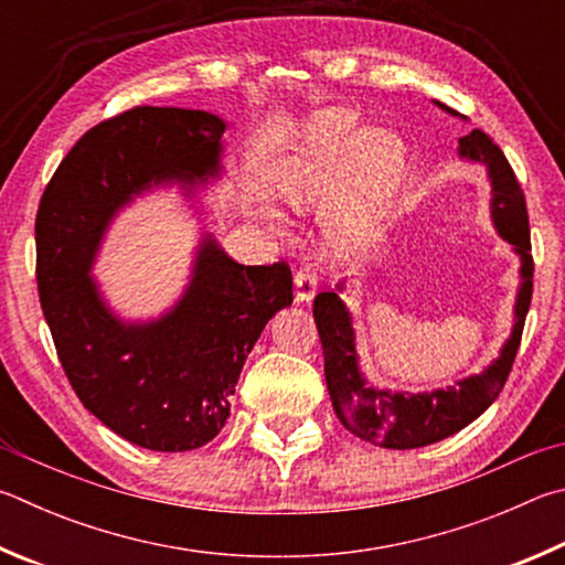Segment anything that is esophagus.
<instances>
[{
  "label": "esophagus",
  "instance_id": "esophagus-1",
  "mask_svg": "<svg viewBox=\"0 0 565 565\" xmlns=\"http://www.w3.org/2000/svg\"><path fill=\"white\" fill-rule=\"evenodd\" d=\"M318 292V273L312 270V265H300V270L295 273V298L298 302H310Z\"/></svg>",
  "mask_w": 565,
  "mask_h": 565
}]
</instances>
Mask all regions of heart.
<instances>
[{
	"instance_id": "obj_1",
	"label": "heart",
	"mask_w": 565,
	"mask_h": 565,
	"mask_svg": "<svg viewBox=\"0 0 565 565\" xmlns=\"http://www.w3.org/2000/svg\"><path fill=\"white\" fill-rule=\"evenodd\" d=\"M404 175V148L387 131L358 134V116L342 108L322 111L305 128L300 146L270 171L273 193L292 207L324 205V241L338 255H354L380 233ZM257 221L282 231L273 207L257 205Z\"/></svg>"
}]
</instances>
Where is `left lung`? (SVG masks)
<instances>
[{
	"label": "left lung",
	"instance_id": "8db88e82",
	"mask_svg": "<svg viewBox=\"0 0 565 565\" xmlns=\"http://www.w3.org/2000/svg\"><path fill=\"white\" fill-rule=\"evenodd\" d=\"M441 106V104H439ZM447 108V106H441ZM449 114H457L447 108ZM459 153L489 166L491 175V215L501 237L516 247L521 255V290L516 300V324H513L511 340L503 344L501 358L469 380H461L457 387L437 390L429 394L409 392H384L367 387V382L358 367V352H354V332L350 312L344 308L338 292H320L315 298L312 315L318 324V334L324 354V380L332 407L340 422L360 439L382 444L384 449H419L427 444L441 441L451 434L461 431L499 397L509 372L516 360L523 320L531 308L533 295V257H531V235H529V213L526 198L507 161L501 148L491 138L473 128L469 136L459 141Z\"/></svg>",
	"mask_w": 565,
	"mask_h": 565
}]
</instances>
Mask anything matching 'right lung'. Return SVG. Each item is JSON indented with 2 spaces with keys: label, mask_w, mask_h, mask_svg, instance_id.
<instances>
[{
  "label": "right lung",
  "mask_w": 565,
  "mask_h": 565,
  "mask_svg": "<svg viewBox=\"0 0 565 565\" xmlns=\"http://www.w3.org/2000/svg\"><path fill=\"white\" fill-rule=\"evenodd\" d=\"M225 124L207 111L136 106L78 138L36 213V288L68 384L118 437L188 451L225 427L237 377L267 320L292 302L285 260L241 265L203 241L193 280L166 318L124 324L88 267L108 221L151 183L221 171Z\"/></svg>",
  "instance_id": "obj_1"
}]
</instances>
